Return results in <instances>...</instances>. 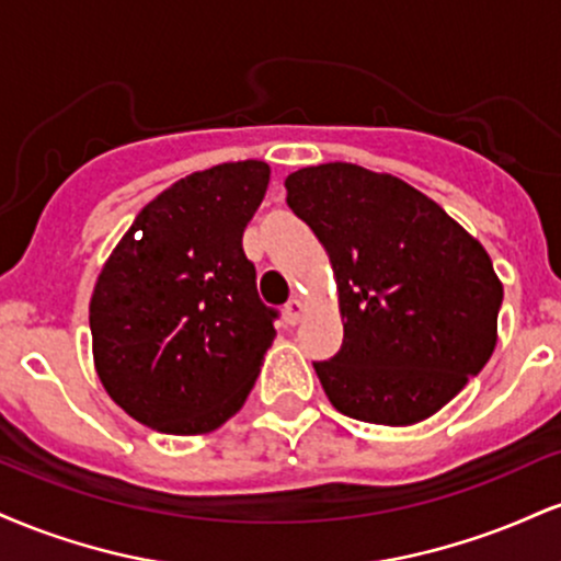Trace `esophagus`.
Instances as JSON below:
<instances>
[{"label": "esophagus", "mask_w": 561, "mask_h": 561, "mask_svg": "<svg viewBox=\"0 0 561 561\" xmlns=\"http://www.w3.org/2000/svg\"><path fill=\"white\" fill-rule=\"evenodd\" d=\"M302 311H306V306H302V300L300 298H293L285 306V321L289 327H295L300 321V317H302Z\"/></svg>", "instance_id": "esophagus-1"}]
</instances>
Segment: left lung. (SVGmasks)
<instances>
[{"label":"left lung","mask_w":561,"mask_h":561,"mask_svg":"<svg viewBox=\"0 0 561 561\" xmlns=\"http://www.w3.org/2000/svg\"><path fill=\"white\" fill-rule=\"evenodd\" d=\"M287 205L330 255L343 345L313 369L340 414L405 427L440 411L495 347L504 287L491 255L435 199L390 173H289Z\"/></svg>","instance_id":"left-lung-1"}]
</instances>
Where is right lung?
Returning a JSON list of instances; mask_svg holds the SVG:
<instances>
[{
	"instance_id": "right-lung-1",
	"label": "right lung",
	"mask_w": 561,
	"mask_h": 561,
	"mask_svg": "<svg viewBox=\"0 0 561 561\" xmlns=\"http://www.w3.org/2000/svg\"><path fill=\"white\" fill-rule=\"evenodd\" d=\"M263 160L190 173L147 203L102 266L92 302L100 382L128 416L203 435L242 409L274 343L242 231L266 195Z\"/></svg>"
}]
</instances>
